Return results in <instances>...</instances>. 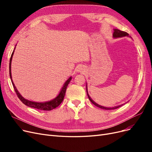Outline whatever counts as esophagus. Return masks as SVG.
Wrapping results in <instances>:
<instances>
[{"mask_svg": "<svg viewBox=\"0 0 152 152\" xmlns=\"http://www.w3.org/2000/svg\"><path fill=\"white\" fill-rule=\"evenodd\" d=\"M82 70H83V69H82L81 66H79L77 67V71L78 72H82Z\"/></svg>", "mask_w": 152, "mask_h": 152, "instance_id": "34e87169", "label": "esophagus"}]
</instances>
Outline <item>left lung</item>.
<instances>
[{"label": "left lung", "mask_w": 152, "mask_h": 152, "mask_svg": "<svg viewBox=\"0 0 152 152\" xmlns=\"http://www.w3.org/2000/svg\"><path fill=\"white\" fill-rule=\"evenodd\" d=\"M113 38H119V37H125V36H129V34L127 33L126 31H121L118 29H113ZM86 91H87V96H88V98L89 99V100L91 101V102L94 104L96 107H98L100 108H102V109H104V110H113V109H116L117 108H119L120 107H121L122 105H119L117 106V107H112V108H108V107H103V106H101L98 104H97L96 103H95L94 101L91 98V97L89 96L88 93H87V84H86Z\"/></svg>", "instance_id": "left-lung-1"}]
</instances>
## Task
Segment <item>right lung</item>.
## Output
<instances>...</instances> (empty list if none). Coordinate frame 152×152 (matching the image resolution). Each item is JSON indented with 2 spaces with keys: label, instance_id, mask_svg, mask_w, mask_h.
<instances>
[{
  "label": "right lung",
  "instance_id": "obj_1",
  "mask_svg": "<svg viewBox=\"0 0 152 152\" xmlns=\"http://www.w3.org/2000/svg\"><path fill=\"white\" fill-rule=\"evenodd\" d=\"M14 51H15V50H13V52L11 54V58H10V78H11V82H12L13 87H14V89H15V91L16 92V93L18 96V98H19L21 101V102L23 103H24L25 105L28 106V107H31V108H37V109H39V110H46V111H49V110H53L54 108H56V107H58V106L62 103L63 100L64 99V97H65L67 86H68V84L70 83V80H72V77L69 78V79L65 82V83L64 84L63 86L62 87L61 91L59 92V94L53 100L49 101V102H47L38 103V102H31V101L26 99L19 93V92H18V91L17 90L16 87H15V84L13 83V81L12 80L11 61H12V56H13Z\"/></svg>",
  "mask_w": 152,
  "mask_h": 152
}]
</instances>
